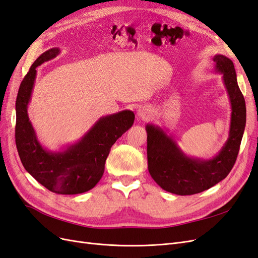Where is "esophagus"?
I'll return each mask as SVG.
<instances>
[{"label": "esophagus", "instance_id": "34e87169", "mask_svg": "<svg viewBox=\"0 0 258 258\" xmlns=\"http://www.w3.org/2000/svg\"><path fill=\"white\" fill-rule=\"evenodd\" d=\"M138 117L139 119H148L151 117V110L148 107H140L138 110Z\"/></svg>", "mask_w": 258, "mask_h": 258}]
</instances>
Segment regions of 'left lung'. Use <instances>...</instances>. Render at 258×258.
<instances>
[{
    "label": "left lung",
    "instance_id": "8db88e82",
    "mask_svg": "<svg viewBox=\"0 0 258 258\" xmlns=\"http://www.w3.org/2000/svg\"><path fill=\"white\" fill-rule=\"evenodd\" d=\"M213 61L215 72L223 75L231 105L229 136L216 156L212 159L190 157L162 128L152 123H147L145 127L151 176L162 189L181 196L207 190L227 176L235 165L243 137L246 108L238 86L235 67L232 61L223 54H215Z\"/></svg>",
    "mask_w": 258,
    "mask_h": 258
}]
</instances>
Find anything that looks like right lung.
Listing matches in <instances>:
<instances>
[{"label":"right lung","mask_w":258,"mask_h":258,"mask_svg":"<svg viewBox=\"0 0 258 258\" xmlns=\"http://www.w3.org/2000/svg\"><path fill=\"white\" fill-rule=\"evenodd\" d=\"M59 48L43 52L21 82L16 100V146L23 167L48 190L59 195H76L93 188L102 177L112 145L131 128L135 114L126 110L102 116L84 137L63 151L46 150L37 140L29 119L28 105L36 77V68L56 58Z\"/></svg>","instance_id":"obj_1"}]
</instances>
